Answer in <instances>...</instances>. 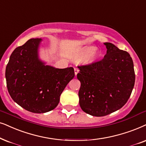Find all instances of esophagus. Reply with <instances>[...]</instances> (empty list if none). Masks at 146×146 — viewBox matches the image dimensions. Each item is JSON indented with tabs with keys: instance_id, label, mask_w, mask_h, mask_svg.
I'll use <instances>...</instances> for the list:
<instances>
[{
	"instance_id": "obj_1",
	"label": "esophagus",
	"mask_w": 146,
	"mask_h": 146,
	"mask_svg": "<svg viewBox=\"0 0 146 146\" xmlns=\"http://www.w3.org/2000/svg\"><path fill=\"white\" fill-rule=\"evenodd\" d=\"M79 72V69L78 68H74V73H75V75L76 76L77 74Z\"/></svg>"
}]
</instances>
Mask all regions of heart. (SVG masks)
Segmentation results:
<instances>
[{
    "instance_id": "obj_1",
    "label": "heart",
    "mask_w": 146,
    "mask_h": 146,
    "mask_svg": "<svg viewBox=\"0 0 146 146\" xmlns=\"http://www.w3.org/2000/svg\"><path fill=\"white\" fill-rule=\"evenodd\" d=\"M94 50H95L94 47H88L79 53L76 57V59L77 60H84L87 59V62L94 61L98 56V53L94 52Z\"/></svg>"
}]
</instances>
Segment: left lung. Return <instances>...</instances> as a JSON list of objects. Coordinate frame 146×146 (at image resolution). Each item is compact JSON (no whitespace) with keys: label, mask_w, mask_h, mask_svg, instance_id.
I'll use <instances>...</instances> for the list:
<instances>
[{"label":"left lung","mask_w":146,"mask_h":146,"mask_svg":"<svg viewBox=\"0 0 146 146\" xmlns=\"http://www.w3.org/2000/svg\"><path fill=\"white\" fill-rule=\"evenodd\" d=\"M100 61L79 66L77 78L81 85L79 104L83 111L103 117L125 105L135 84L133 62L129 54L111 43Z\"/></svg>","instance_id":"1"}]
</instances>
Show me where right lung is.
<instances>
[{
  "instance_id": "obj_1",
  "label": "right lung",
  "mask_w": 146,
  "mask_h": 146,
  "mask_svg": "<svg viewBox=\"0 0 146 146\" xmlns=\"http://www.w3.org/2000/svg\"><path fill=\"white\" fill-rule=\"evenodd\" d=\"M41 39H31L13 51L5 72L7 86L13 101L25 110L43 113L54 109L60 96L74 77L72 67L45 66L38 58Z\"/></svg>"
}]
</instances>
